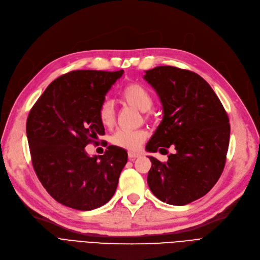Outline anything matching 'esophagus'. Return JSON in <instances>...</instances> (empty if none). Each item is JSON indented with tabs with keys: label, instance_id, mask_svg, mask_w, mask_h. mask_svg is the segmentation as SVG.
Instances as JSON below:
<instances>
[{
	"label": "esophagus",
	"instance_id": "34e87169",
	"mask_svg": "<svg viewBox=\"0 0 260 260\" xmlns=\"http://www.w3.org/2000/svg\"><path fill=\"white\" fill-rule=\"evenodd\" d=\"M128 156H129V158L134 159V158H137V157H140L141 154L138 153V152H134V151H129L128 152Z\"/></svg>",
	"mask_w": 260,
	"mask_h": 260
}]
</instances>
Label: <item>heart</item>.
Segmentation results:
<instances>
[{"label":"heart","instance_id":"b5f03b06","mask_svg":"<svg viewBox=\"0 0 260 260\" xmlns=\"http://www.w3.org/2000/svg\"><path fill=\"white\" fill-rule=\"evenodd\" d=\"M120 98L141 111L149 110L152 106V96L144 85L131 82L123 86L120 92ZM98 119H100L103 126L110 128L114 123V110L109 101H104L100 108H98ZM147 138V132L145 130H128V129H119L117 130L112 137L113 145L125 148L128 150L139 149L142 144L145 142Z\"/></svg>","mask_w":260,"mask_h":260}]
</instances>
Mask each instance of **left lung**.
<instances>
[{
    "instance_id": "left-lung-1",
    "label": "left lung",
    "mask_w": 260,
    "mask_h": 260,
    "mask_svg": "<svg viewBox=\"0 0 260 260\" xmlns=\"http://www.w3.org/2000/svg\"><path fill=\"white\" fill-rule=\"evenodd\" d=\"M145 73L144 79L157 93L164 114L146 150H175L166 163L148 156V186L167 204H188L211 190L223 171L229 116L211 85L198 74L169 66Z\"/></svg>"
}]
</instances>
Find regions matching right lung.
<instances>
[{
    "label": "right lung",
    "instance_id": "right-lung-1",
    "mask_svg": "<svg viewBox=\"0 0 260 260\" xmlns=\"http://www.w3.org/2000/svg\"><path fill=\"white\" fill-rule=\"evenodd\" d=\"M123 71H72L49 84L34 105L26 134L36 175L54 199L78 211H91L113 197L128 154L109 146L90 156L84 147L96 143L105 128L98 108Z\"/></svg>",
    "mask_w": 260,
    "mask_h": 260
}]
</instances>
